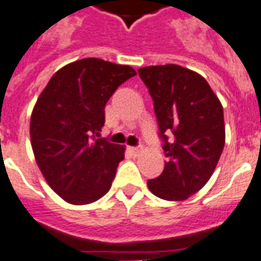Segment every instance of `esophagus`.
<instances>
[{"mask_svg":"<svg viewBox=\"0 0 261 261\" xmlns=\"http://www.w3.org/2000/svg\"><path fill=\"white\" fill-rule=\"evenodd\" d=\"M128 150H130L131 154L135 155V156H137V155H139L142 152V148L141 147H128Z\"/></svg>","mask_w":261,"mask_h":261,"instance_id":"obj_1","label":"esophagus"}]
</instances>
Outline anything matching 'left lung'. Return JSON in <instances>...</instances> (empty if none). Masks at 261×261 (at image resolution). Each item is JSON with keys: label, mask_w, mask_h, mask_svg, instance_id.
<instances>
[{"label": "left lung", "mask_w": 261, "mask_h": 261, "mask_svg": "<svg viewBox=\"0 0 261 261\" xmlns=\"http://www.w3.org/2000/svg\"><path fill=\"white\" fill-rule=\"evenodd\" d=\"M154 100L167 162L150 191L170 201L196 194L211 178L225 142L223 106L208 82L179 65L138 70Z\"/></svg>", "instance_id": "8db88e82"}]
</instances>
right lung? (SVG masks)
Segmentation results:
<instances>
[{
    "label": "right lung",
    "mask_w": 261,
    "mask_h": 261,
    "mask_svg": "<svg viewBox=\"0 0 261 261\" xmlns=\"http://www.w3.org/2000/svg\"><path fill=\"white\" fill-rule=\"evenodd\" d=\"M134 75L127 65L83 58L58 70L37 99L33 152L46 181L70 204H89L110 190L124 146L97 137L107 100Z\"/></svg>",
    "instance_id": "right-lung-1"
}]
</instances>
